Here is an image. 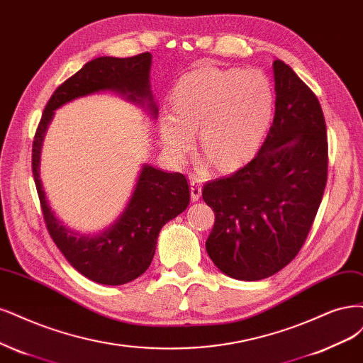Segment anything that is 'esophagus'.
Masks as SVG:
<instances>
[{"instance_id": "1", "label": "esophagus", "mask_w": 363, "mask_h": 363, "mask_svg": "<svg viewBox=\"0 0 363 363\" xmlns=\"http://www.w3.org/2000/svg\"><path fill=\"white\" fill-rule=\"evenodd\" d=\"M201 183H199L198 179H191V198L192 201H198L201 198Z\"/></svg>"}]
</instances>
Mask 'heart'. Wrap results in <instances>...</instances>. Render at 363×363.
<instances>
[{
    "label": "heart",
    "mask_w": 363,
    "mask_h": 363,
    "mask_svg": "<svg viewBox=\"0 0 363 363\" xmlns=\"http://www.w3.org/2000/svg\"><path fill=\"white\" fill-rule=\"evenodd\" d=\"M273 90L257 70L198 67L183 74L172 93V111L159 120L167 152L183 162L199 144L207 160L230 169L251 157L264 140L273 116Z\"/></svg>",
    "instance_id": "obj_1"
}]
</instances>
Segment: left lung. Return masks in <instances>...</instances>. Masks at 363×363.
<instances>
[{"mask_svg":"<svg viewBox=\"0 0 363 363\" xmlns=\"http://www.w3.org/2000/svg\"><path fill=\"white\" fill-rule=\"evenodd\" d=\"M274 117L247 165L207 182L203 199L215 211L206 242L216 267L259 281L301 251L328 182L326 121L317 96L281 60L273 61Z\"/></svg>","mask_w":363,"mask_h":363,"instance_id":"left-lung-1","label":"left lung"}]
</instances>
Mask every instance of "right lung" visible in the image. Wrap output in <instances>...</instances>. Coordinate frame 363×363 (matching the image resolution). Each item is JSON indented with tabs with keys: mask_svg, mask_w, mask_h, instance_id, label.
Listing matches in <instances>:
<instances>
[{
	"mask_svg": "<svg viewBox=\"0 0 363 363\" xmlns=\"http://www.w3.org/2000/svg\"><path fill=\"white\" fill-rule=\"evenodd\" d=\"M150 67V52L129 58L99 57L86 62L54 91L34 135L33 176L48 231L70 266L97 284L121 285L141 277L152 264L160 228L189 204V184L180 172L144 165L120 218L96 235L78 234L65 227L49 207L40 180L42 144L55 109L99 91H116L133 104L147 106L156 118Z\"/></svg>",
	"mask_w": 363,
	"mask_h": 363,
	"instance_id": "add662e5",
	"label": "right lung"
}]
</instances>
